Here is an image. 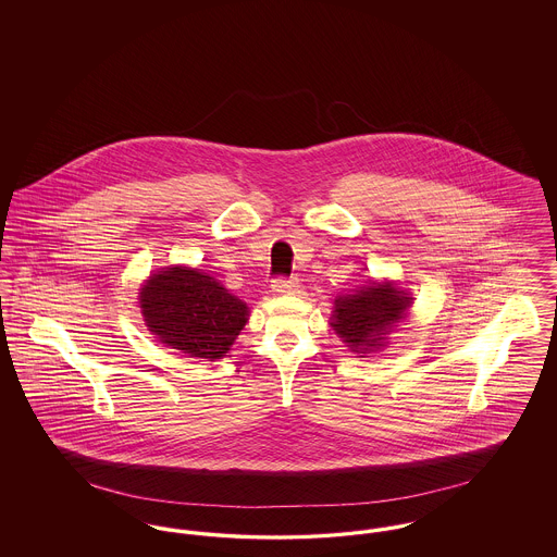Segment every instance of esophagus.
I'll use <instances>...</instances> for the list:
<instances>
[{"mask_svg": "<svg viewBox=\"0 0 557 557\" xmlns=\"http://www.w3.org/2000/svg\"><path fill=\"white\" fill-rule=\"evenodd\" d=\"M271 288H273V292H280V294L296 292L298 290V280L296 277H275L271 282Z\"/></svg>", "mask_w": 557, "mask_h": 557, "instance_id": "1", "label": "esophagus"}]
</instances>
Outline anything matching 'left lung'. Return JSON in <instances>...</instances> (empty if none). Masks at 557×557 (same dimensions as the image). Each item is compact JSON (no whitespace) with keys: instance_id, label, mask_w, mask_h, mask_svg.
Wrapping results in <instances>:
<instances>
[{"instance_id":"left-lung-1","label":"left lung","mask_w":557,"mask_h":557,"mask_svg":"<svg viewBox=\"0 0 557 557\" xmlns=\"http://www.w3.org/2000/svg\"><path fill=\"white\" fill-rule=\"evenodd\" d=\"M411 296L393 284H371L368 288L336 300L332 327L355 352L380 348L398 319L405 318Z\"/></svg>"}]
</instances>
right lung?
<instances>
[{"instance_id":"obj_1","label":"right lung","mask_w":557,"mask_h":557,"mask_svg":"<svg viewBox=\"0 0 557 557\" xmlns=\"http://www.w3.org/2000/svg\"><path fill=\"white\" fill-rule=\"evenodd\" d=\"M139 302L160 343L200 359H221L248 315V307L216 280L187 267L152 275L139 292Z\"/></svg>"}]
</instances>
